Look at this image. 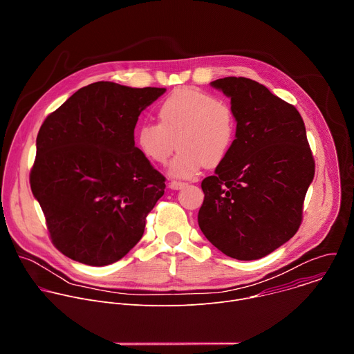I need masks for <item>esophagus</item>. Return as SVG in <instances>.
I'll return each mask as SVG.
<instances>
[{
  "label": "esophagus",
  "instance_id": "obj_1",
  "mask_svg": "<svg viewBox=\"0 0 354 354\" xmlns=\"http://www.w3.org/2000/svg\"><path fill=\"white\" fill-rule=\"evenodd\" d=\"M185 186H186V183H185V182H179V180H172V182L169 183V187L174 189V190H179V189H182V187H185Z\"/></svg>",
  "mask_w": 354,
  "mask_h": 354
}]
</instances>
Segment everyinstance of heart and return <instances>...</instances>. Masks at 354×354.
Returning <instances> with one entry per match:
<instances>
[{"label":"heart","instance_id":"1","mask_svg":"<svg viewBox=\"0 0 354 354\" xmlns=\"http://www.w3.org/2000/svg\"><path fill=\"white\" fill-rule=\"evenodd\" d=\"M160 123L137 126L134 142L151 164H165L178 144L179 153L169 164V175L190 179L205 165L218 167L230 156L236 138V116L224 99L192 86L172 91L158 108Z\"/></svg>","mask_w":354,"mask_h":354}]
</instances>
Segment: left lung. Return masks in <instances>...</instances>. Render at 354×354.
I'll return each mask as SVG.
<instances>
[{
    "label": "left lung",
    "mask_w": 354,
    "mask_h": 354,
    "mask_svg": "<svg viewBox=\"0 0 354 354\" xmlns=\"http://www.w3.org/2000/svg\"><path fill=\"white\" fill-rule=\"evenodd\" d=\"M231 97L238 130L216 174L201 182L205 236L238 261L261 259L298 231L315 161L298 111L243 77L212 82Z\"/></svg>",
    "instance_id": "8db88e82"
}]
</instances>
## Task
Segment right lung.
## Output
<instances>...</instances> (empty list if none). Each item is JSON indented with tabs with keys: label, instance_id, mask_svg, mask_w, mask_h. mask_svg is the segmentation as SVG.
<instances>
[{
	"label": "right lung",
	"instance_id": "1",
	"mask_svg": "<svg viewBox=\"0 0 354 354\" xmlns=\"http://www.w3.org/2000/svg\"><path fill=\"white\" fill-rule=\"evenodd\" d=\"M165 91L93 82L43 122L30 189L53 245L67 258L111 265L141 239L165 178L138 153L134 127Z\"/></svg>",
	"mask_w": 354,
	"mask_h": 354
}]
</instances>
